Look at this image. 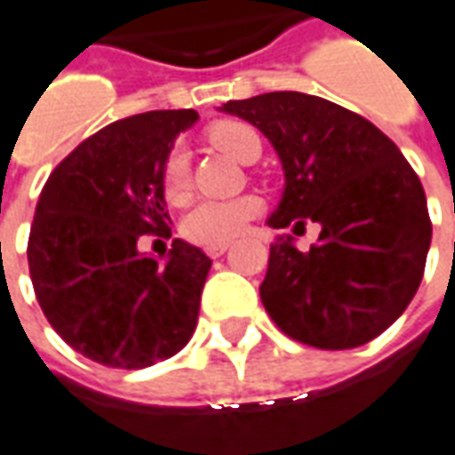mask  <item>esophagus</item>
<instances>
[{
    "mask_svg": "<svg viewBox=\"0 0 455 455\" xmlns=\"http://www.w3.org/2000/svg\"><path fill=\"white\" fill-rule=\"evenodd\" d=\"M227 248H228V243H217V246H207L204 251H207L209 258H219L227 253Z\"/></svg>",
    "mask_w": 455,
    "mask_h": 455,
    "instance_id": "esophagus-1",
    "label": "esophagus"
}]
</instances>
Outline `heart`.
I'll return each mask as SVG.
<instances>
[{
  "mask_svg": "<svg viewBox=\"0 0 455 455\" xmlns=\"http://www.w3.org/2000/svg\"><path fill=\"white\" fill-rule=\"evenodd\" d=\"M209 140L231 158L246 160L253 148H260L258 133L243 121H219L209 129ZM163 192L170 202H182L189 195V158L185 148H172L163 163ZM263 212V199L243 195L234 199H202L182 219V231L199 246L228 243L241 236L246 227Z\"/></svg>",
  "mask_w": 455,
  "mask_h": 455,
  "instance_id": "obj_1",
  "label": "heart"
}]
</instances>
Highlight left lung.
<instances>
[{"instance_id": "left-lung-1", "label": "left lung", "mask_w": 455, "mask_h": 455, "mask_svg": "<svg viewBox=\"0 0 455 455\" xmlns=\"http://www.w3.org/2000/svg\"><path fill=\"white\" fill-rule=\"evenodd\" d=\"M221 112L266 136L285 170L267 227H322L307 253L292 236L270 246L263 307L290 339L355 348L380 336L419 290L431 243L427 195L378 126L305 92L234 100Z\"/></svg>"}]
</instances>
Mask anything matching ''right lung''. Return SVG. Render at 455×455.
<instances>
[{"label": "right lung", "instance_id": "1", "mask_svg": "<svg viewBox=\"0 0 455 455\" xmlns=\"http://www.w3.org/2000/svg\"><path fill=\"white\" fill-rule=\"evenodd\" d=\"M195 109L114 121L51 172L28 236V273L45 319L68 346L109 368H148L195 334L209 260L172 238L165 260L139 253L170 238L163 163Z\"/></svg>", "mask_w": 455, "mask_h": 455}]
</instances>
